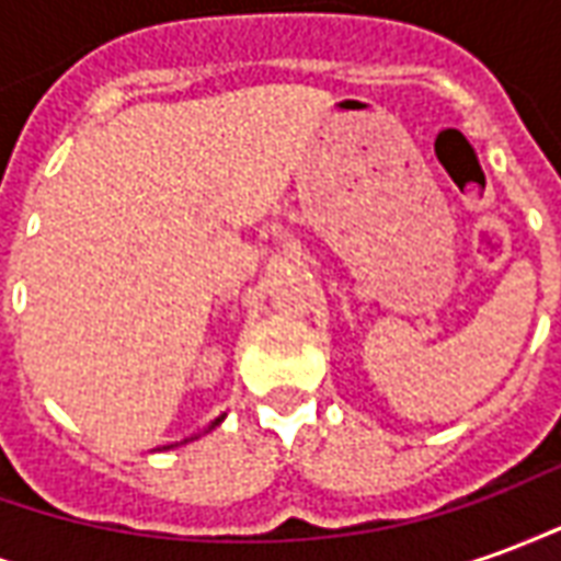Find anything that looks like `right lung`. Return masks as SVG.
Here are the masks:
<instances>
[{
    "mask_svg": "<svg viewBox=\"0 0 561 561\" xmlns=\"http://www.w3.org/2000/svg\"><path fill=\"white\" fill-rule=\"evenodd\" d=\"M219 421H221V417H219ZM219 421H216V423H219ZM216 423H213V426H216Z\"/></svg>",
    "mask_w": 561,
    "mask_h": 561,
    "instance_id": "right-lung-1",
    "label": "right lung"
}]
</instances>
